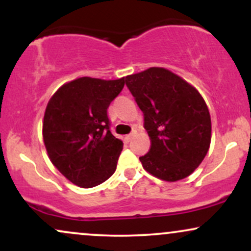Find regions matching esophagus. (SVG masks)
I'll list each match as a JSON object with an SVG mask.
<instances>
[{
  "label": "esophagus",
  "instance_id": "esophagus-1",
  "mask_svg": "<svg viewBox=\"0 0 251 251\" xmlns=\"http://www.w3.org/2000/svg\"><path fill=\"white\" fill-rule=\"evenodd\" d=\"M134 134H135V132H132V133L125 135V140H126V142H131L132 138L134 137Z\"/></svg>",
  "mask_w": 251,
  "mask_h": 251
}]
</instances>
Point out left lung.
Returning a JSON list of instances; mask_svg holds the SVG:
<instances>
[{
  "label": "left lung",
  "mask_w": 251,
  "mask_h": 251,
  "mask_svg": "<svg viewBox=\"0 0 251 251\" xmlns=\"http://www.w3.org/2000/svg\"><path fill=\"white\" fill-rule=\"evenodd\" d=\"M144 113L151 149L139 157L154 177L176 181L200 166L211 142V119L200 92L165 68L151 67L125 77Z\"/></svg>",
  "instance_id": "1"
}]
</instances>
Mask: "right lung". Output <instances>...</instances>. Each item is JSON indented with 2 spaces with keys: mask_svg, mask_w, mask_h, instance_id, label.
<instances>
[{
  "mask_svg": "<svg viewBox=\"0 0 251 251\" xmlns=\"http://www.w3.org/2000/svg\"><path fill=\"white\" fill-rule=\"evenodd\" d=\"M124 85L125 77H79L57 89L46 107L42 134L50 162L77 186L93 188L116 171L124 144L111 133L107 108Z\"/></svg>",
  "mask_w": 251,
  "mask_h": 251,
  "instance_id": "obj_1",
  "label": "right lung"
}]
</instances>
